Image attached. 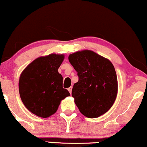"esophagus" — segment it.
<instances>
[{
  "label": "esophagus",
  "mask_w": 147,
  "mask_h": 147,
  "mask_svg": "<svg viewBox=\"0 0 147 147\" xmlns=\"http://www.w3.org/2000/svg\"><path fill=\"white\" fill-rule=\"evenodd\" d=\"M72 87H70L69 88H68V92H70V94H71L72 93Z\"/></svg>",
  "instance_id": "1"
}]
</instances>
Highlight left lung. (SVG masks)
<instances>
[{
	"label": "left lung",
	"instance_id": "left-lung-1",
	"mask_svg": "<svg viewBox=\"0 0 147 147\" xmlns=\"http://www.w3.org/2000/svg\"><path fill=\"white\" fill-rule=\"evenodd\" d=\"M68 60L79 77L72 96L80 112L88 118L105 114L117 94V78L112 63L90 50L70 54Z\"/></svg>",
	"mask_w": 147,
	"mask_h": 147
}]
</instances>
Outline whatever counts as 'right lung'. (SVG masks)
Returning <instances> with one entry per match:
<instances>
[{
  "mask_svg": "<svg viewBox=\"0 0 147 147\" xmlns=\"http://www.w3.org/2000/svg\"><path fill=\"white\" fill-rule=\"evenodd\" d=\"M64 55L40 57L24 69L19 81V92L24 106L33 114L47 118L54 114L61 100L70 94L63 88V77L57 70Z\"/></svg>",
  "mask_w": 147,
  "mask_h": 147,
  "instance_id": "1",
  "label": "right lung"
}]
</instances>
